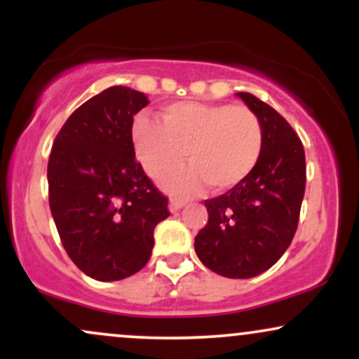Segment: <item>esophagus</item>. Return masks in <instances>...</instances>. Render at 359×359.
<instances>
[{"label": "esophagus", "instance_id": "obj_1", "mask_svg": "<svg viewBox=\"0 0 359 359\" xmlns=\"http://www.w3.org/2000/svg\"><path fill=\"white\" fill-rule=\"evenodd\" d=\"M184 205H185V201L177 199V197H172L170 204H168V208H170L172 212H175V211H179L180 208H184Z\"/></svg>", "mask_w": 359, "mask_h": 359}]
</instances>
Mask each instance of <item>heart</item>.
Segmentation results:
<instances>
[{
  "label": "heart",
  "mask_w": 359,
  "mask_h": 359,
  "mask_svg": "<svg viewBox=\"0 0 359 359\" xmlns=\"http://www.w3.org/2000/svg\"><path fill=\"white\" fill-rule=\"evenodd\" d=\"M160 121L140 114L131 137L143 168L155 179L187 154L191 165L162 179L174 194H192L204 182L212 191H229L248 179L262 158L265 131L258 114L246 106L180 101L163 108Z\"/></svg>",
  "instance_id": "1"
}]
</instances>
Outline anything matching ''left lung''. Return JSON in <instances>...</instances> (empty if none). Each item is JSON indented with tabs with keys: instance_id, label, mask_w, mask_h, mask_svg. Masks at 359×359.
<instances>
[{
	"instance_id": "1",
	"label": "left lung",
	"mask_w": 359,
	"mask_h": 359,
	"mask_svg": "<svg viewBox=\"0 0 359 359\" xmlns=\"http://www.w3.org/2000/svg\"><path fill=\"white\" fill-rule=\"evenodd\" d=\"M238 96L262 119V158L240 185L204 201L208 224L194 246L214 273L251 278L275 265L294 240L306 192V154L282 114L253 94Z\"/></svg>"
}]
</instances>
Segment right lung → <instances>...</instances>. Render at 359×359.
<instances>
[{"label": "right lung", "mask_w": 359, "mask_h": 359, "mask_svg": "<svg viewBox=\"0 0 359 359\" xmlns=\"http://www.w3.org/2000/svg\"><path fill=\"white\" fill-rule=\"evenodd\" d=\"M147 104L135 89L102 90L69 116L48 156V204L62 245L101 282L142 270L155 226L170 216L168 197L135 158L133 116Z\"/></svg>", "instance_id": "right-lung-1"}]
</instances>
